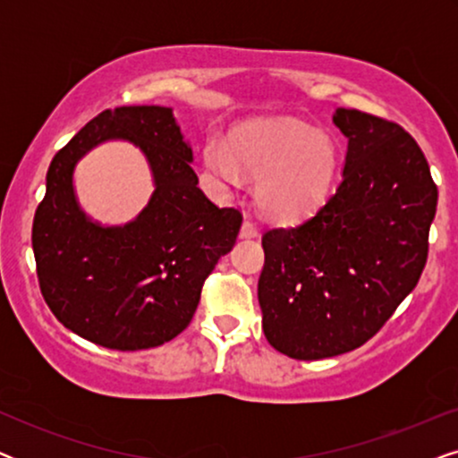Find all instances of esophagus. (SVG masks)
<instances>
[{
  "label": "esophagus",
  "instance_id": "esophagus-1",
  "mask_svg": "<svg viewBox=\"0 0 458 458\" xmlns=\"http://www.w3.org/2000/svg\"><path fill=\"white\" fill-rule=\"evenodd\" d=\"M240 237H243V240H252V237H259V229H256V225L252 221H243Z\"/></svg>",
  "mask_w": 458,
  "mask_h": 458
}]
</instances>
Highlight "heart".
<instances>
[{
    "instance_id": "1",
    "label": "heart",
    "mask_w": 458,
    "mask_h": 458,
    "mask_svg": "<svg viewBox=\"0 0 458 458\" xmlns=\"http://www.w3.org/2000/svg\"><path fill=\"white\" fill-rule=\"evenodd\" d=\"M340 146L329 133L293 118H262L237 127L229 146L206 141L204 165L227 187L243 173L259 179L256 198L275 221H298L327 202L340 171Z\"/></svg>"
}]
</instances>
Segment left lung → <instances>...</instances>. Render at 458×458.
<instances>
[{
    "label": "left lung",
    "instance_id": "8db88e82",
    "mask_svg": "<svg viewBox=\"0 0 458 458\" xmlns=\"http://www.w3.org/2000/svg\"><path fill=\"white\" fill-rule=\"evenodd\" d=\"M342 183L296 227L262 235V331L279 352L318 360L359 348L415 290L437 187L417 141L386 118L337 108Z\"/></svg>",
    "mask_w": 458,
    "mask_h": 458
}]
</instances>
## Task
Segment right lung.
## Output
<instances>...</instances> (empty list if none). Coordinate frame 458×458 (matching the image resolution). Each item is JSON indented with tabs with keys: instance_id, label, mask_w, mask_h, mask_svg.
<instances>
[{
	"instance_id": "obj_1",
	"label": "right lung",
	"mask_w": 458,
	"mask_h": 458,
	"mask_svg": "<svg viewBox=\"0 0 458 458\" xmlns=\"http://www.w3.org/2000/svg\"><path fill=\"white\" fill-rule=\"evenodd\" d=\"M124 139L147 156L155 191L133 222H91L73 193V166L102 140ZM193 152L173 110H104L58 154L33 221L43 298L66 329L112 350L162 346L190 325L202 285L242 227L235 208H218L198 187Z\"/></svg>"
}]
</instances>
